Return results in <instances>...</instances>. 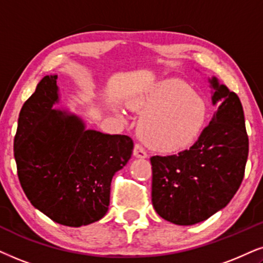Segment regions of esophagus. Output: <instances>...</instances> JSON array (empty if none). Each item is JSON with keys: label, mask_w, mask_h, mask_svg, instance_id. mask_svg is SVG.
Masks as SVG:
<instances>
[{"label": "esophagus", "mask_w": 263, "mask_h": 263, "mask_svg": "<svg viewBox=\"0 0 263 263\" xmlns=\"http://www.w3.org/2000/svg\"><path fill=\"white\" fill-rule=\"evenodd\" d=\"M134 155L136 158H141V159L147 158V152L144 151V148H143L139 143H136L134 145Z\"/></svg>", "instance_id": "obj_1"}]
</instances>
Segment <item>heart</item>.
Wrapping results in <instances>:
<instances>
[{"mask_svg": "<svg viewBox=\"0 0 263 263\" xmlns=\"http://www.w3.org/2000/svg\"><path fill=\"white\" fill-rule=\"evenodd\" d=\"M134 107L142 111L139 135L149 148L174 153L194 142L204 124L206 105L200 96L179 80H165Z\"/></svg>", "mask_w": 263, "mask_h": 263, "instance_id": "1", "label": "heart"}]
</instances>
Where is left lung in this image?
<instances>
[{
  "label": "left lung",
  "mask_w": 263,
  "mask_h": 263,
  "mask_svg": "<svg viewBox=\"0 0 263 263\" xmlns=\"http://www.w3.org/2000/svg\"><path fill=\"white\" fill-rule=\"evenodd\" d=\"M217 111L189 149L155 155L152 202L159 216L191 226L223 209L240 187L249 154L244 110L238 95L211 80Z\"/></svg>",
  "instance_id": "obj_1"
}]
</instances>
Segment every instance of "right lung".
Listing matches in <instances>:
<instances>
[{"label":"right lung","instance_id":"obj_1","mask_svg":"<svg viewBox=\"0 0 263 263\" xmlns=\"http://www.w3.org/2000/svg\"><path fill=\"white\" fill-rule=\"evenodd\" d=\"M57 91V75L45 76L23 105L14 137L16 172L37 210L59 224L80 227L107 214L111 178L127 164L134 142L85 129L75 115L52 109Z\"/></svg>","mask_w":263,"mask_h":263}]
</instances>
